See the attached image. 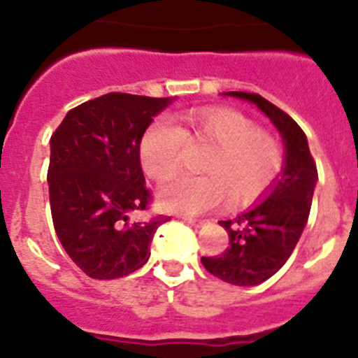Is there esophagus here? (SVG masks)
I'll list each match as a JSON object with an SVG mask.
<instances>
[{
	"label": "esophagus",
	"mask_w": 358,
	"mask_h": 358,
	"mask_svg": "<svg viewBox=\"0 0 358 358\" xmlns=\"http://www.w3.org/2000/svg\"><path fill=\"white\" fill-rule=\"evenodd\" d=\"M181 218L185 220V222L192 224V226H201V224H202L201 218H194V217H181Z\"/></svg>",
	"instance_id": "obj_1"
}]
</instances>
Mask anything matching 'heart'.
<instances>
[{
    "instance_id": "1",
    "label": "heart",
    "mask_w": 358,
    "mask_h": 358,
    "mask_svg": "<svg viewBox=\"0 0 358 358\" xmlns=\"http://www.w3.org/2000/svg\"><path fill=\"white\" fill-rule=\"evenodd\" d=\"M186 140L215 145L202 164L204 176H179L161 189L163 208L179 213H206L231 195L235 204H249L273 188L285 157L280 141L229 107H204L186 116L179 127L170 118H156L143 132L140 159L145 173L164 181L181 169Z\"/></svg>"
}]
</instances>
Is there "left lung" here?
<instances>
[{"label":"left lung","instance_id":"left-lung-1","mask_svg":"<svg viewBox=\"0 0 358 358\" xmlns=\"http://www.w3.org/2000/svg\"><path fill=\"white\" fill-rule=\"evenodd\" d=\"M229 96L256 103L281 132L287 147L283 173L262 204L233 220H220L229 248L218 256H202L208 273L238 287L258 285L280 271L292 255L310 215L317 166L303 129L274 103L256 93L229 91Z\"/></svg>","mask_w":358,"mask_h":358}]
</instances>
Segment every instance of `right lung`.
Listing matches in <instances>:
<instances>
[{
  "mask_svg": "<svg viewBox=\"0 0 358 358\" xmlns=\"http://www.w3.org/2000/svg\"><path fill=\"white\" fill-rule=\"evenodd\" d=\"M169 98L107 93L73 107L52 134L48 185L55 233L69 258L94 280H116L147 264L156 215L132 222L152 204L140 141Z\"/></svg>",
  "mask_w": 358,
  "mask_h": 358,
  "instance_id": "1",
  "label": "right lung"
}]
</instances>
